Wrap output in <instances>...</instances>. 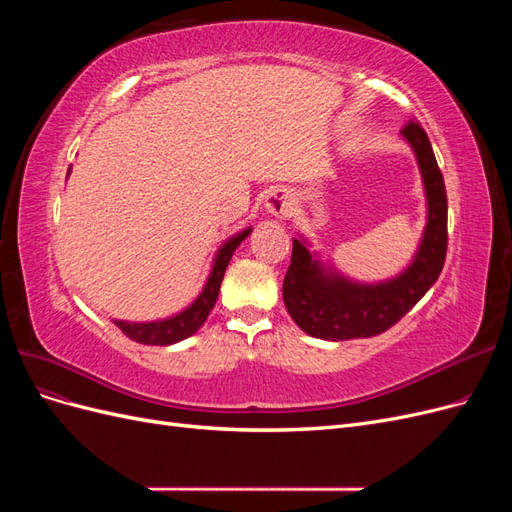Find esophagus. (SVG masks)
I'll list each match as a JSON object with an SVG mask.
<instances>
[{"label": "esophagus", "mask_w": 512, "mask_h": 512, "mask_svg": "<svg viewBox=\"0 0 512 512\" xmlns=\"http://www.w3.org/2000/svg\"><path fill=\"white\" fill-rule=\"evenodd\" d=\"M265 209L273 215H286L290 211V196L284 190H275L265 198Z\"/></svg>", "instance_id": "34e87169"}]
</instances>
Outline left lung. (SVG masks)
<instances>
[{
    "mask_svg": "<svg viewBox=\"0 0 512 512\" xmlns=\"http://www.w3.org/2000/svg\"><path fill=\"white\" fill-rule=\"evenodd\" d=\"M401 138L421 173L427 218L408 265L389 280L359 282L312 250L307 237L292 239V260L284 277V305L307 335L329 342L374 337L391 329L436 284L446 258V190L425 130L408 123Z\"/></svg>",
    "mask_w": 512,
    "mask_h": 512,
    "instance_id": "left-lung-1",
    "label": "left lung"
}]
</instances>
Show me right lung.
Returning a JSON list of instances; mask_svg holds the SVG:
<instances>
[{
    "instance_id": "1",
    "label": "right lung",
    "mask_w": 512,
    "mask_h": 512,
    "mask_svg": "<svg viewBox=\"0 0 512 512\" xmlns=\"http://www.w3.org/2000/svg\"><path fill=\"white\" fill-rule=\"evenodd\" d=\"M72 168V166H70ZM70 175V170H68ZM252 232V226H247L235 235L228 237L215 252L213 260H211V271L207 275V282L203 286V290L198 292V297L188 305L183 307L181 312L166 316V318H158V320H143V322H132V320H113L117 327L121 329V333L130 337L132 342L145 344V346H173L177 342H183L190 335H194L203 322L207 320V316L211 314V309L218 301L220 294V286L224 280V273L228 262L235 254L237 247L241 245V241L247 239V235Z\"/></svg>"
}]
</instances>
